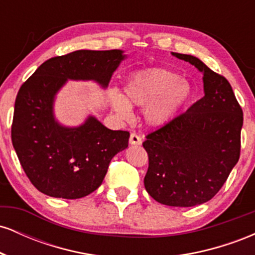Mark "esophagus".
I'll return each mask as SVG.
<instances>
[{
    "label": "esophagus",
    "instance_id": "34e87169",
    "mask_svg": "<svg viewBox=\"0 0 255 255\" xmlns=\"http://www.w3.org/2000/svg\"><path fill=\"white\" fill-rule=\"evenodd\" d=\"M141 142H142V139L137 135V134H135V133L130 134V136H129V144L130 145H141Z\"/></svg>",
    "mask_w": 255,
    "mask_h": 255
}]
</instances>
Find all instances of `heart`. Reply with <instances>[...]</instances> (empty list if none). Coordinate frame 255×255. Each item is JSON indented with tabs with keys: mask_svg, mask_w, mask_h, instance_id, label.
I'll return each mask as SVG.
<instances>
[{
	"mask_svg": "<svg viewBox=\"0 0 255 255\" xmlns=\"http://www.w3.org/2000/svg\"><path fill=\"white\" fill-rule=\"evenodd\" d=\"M125 97L111 91L109 101L114 111L122 119H128L131 105L146 107L145 122L150 127H164L178 115L192 97V86L176 73L165 69L140 72L126 81Z\"/></svg>",
	"mask_w": 255,
	"mask_h": 255,
	"instance_id": "1",
	"label": "heart"
}]
</instances>
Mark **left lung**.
Returning a JSON list of instances; mask_svg holds the SVG:
<instances>
[{
  "label": "left lung",
  "mask_w": 255,
  "mask_h": 255,
  "mask_svg": "<svg viewBox=\"0 0 255 255\" xmlns=\"http://www.w3.org/2000/svg\"><path fill=\"white\" fill-rule=\"evenodd\" d=\"M171 55L203 73L205 96L146 136L144 184L158 203L192 207L211 200L239 162L244 114L227 79L198 57Z\"/></svg>",
  "instance_id": "obj_1"
}]
</instances>
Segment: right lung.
<instances>
[{
    "mask_svg": "<svg viewBox=\"0 0 255 255\" xmlns=\"http://www.w3.org/2000/svg\"><path fill=\"white\" fill-rule=\"evenodd\" d=\"M126 57L118 49L73 51L45 61L20 87L11 142L39 192L52 198L86 197L103 182L113 157L128 147V131L111 130L95 116L67 127L54 114L55 98L67 81L91 80L107 89Z\"/></svg>",
    "mask_w": 255,
    "mask_h": 255,
    "instance_id": "right-lung-1",
    "label": "right lung"
}]
</instances>
